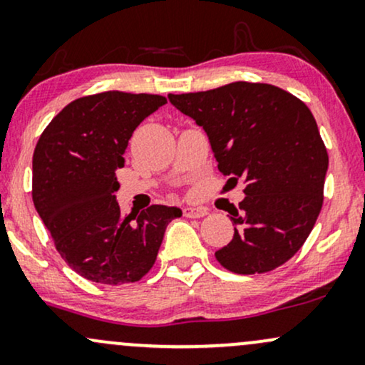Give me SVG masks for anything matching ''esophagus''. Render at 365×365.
Segmentation results:
<instances>
[{
	"instance_id": "obj_1",
	"label": "esophagus",
	"mask_w": 365,
	"mask_h": 365,
	"mask_svg": "<svg viewBox=\"0 0 365 365\" xmlns=\"http://www.w3.org/2000/svg\"><path fill=\"white\" fill-rule=\"evenodd\" d=\"M184 217L187 218H201L208 213V210L205 207H186L182 210Z\"/></svg>"
}]
</instances>
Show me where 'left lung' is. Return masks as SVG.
Instances as JSON below:
<instances>
[{
	"label": "left lung",
	"mask_w": 365,
	"mask_h": 365,
	"mask_svg": "<svg viewBox=\"0 0 365 365\" xmlns=\"http://www.w3.org/2000/svg\"><path fill=\"white\" fill-rule=\"evenodd\" d=\"M207 133L218 170L246 184L230 207L234 237L215 252L239 275L275 269L302 247L323 207L328 152L301 98L268 83L234 81L207 92L169 93Z\"/></svg>",
	"instance_id": "obj_1"
}]
</instances>
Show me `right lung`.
Returning a JSON list of instances; mask_svg holds the SVG:
<instances>
[{
	"label": "right lung",
	"mask_w": 365,
	"mask_h": 365,
	"mask_svg": "<svg viewBox=\"0 0 365 365\" xmlns=\"http://www.w3.org/2000/svg\"><path fill=\"white\" fill-rule=\"evenodd\" d=\"M167 98L110 90L76 98L47 124L32 158V200L68 267L96 284L123 285L150 272L178 207L123 215L114 192L128 141Z\"/></svg>",
	"instance_id": "add662e5"
}]
</instances>
